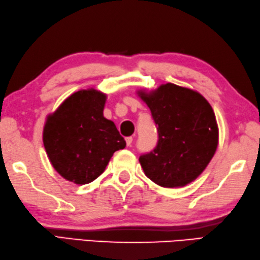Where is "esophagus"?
Masks as SVG:
<instances>
[{"label": "esophagus", "mask_w": 260, "mask_h": 260, "mask_svg": "<svg viewBox=\"0 0 260 260\" xmlns=\"http://www.w3.org/2000/svg\"><path fill=\"white\" fill-rule=\"evenodd\" d=\"M132 141H134V138H132V137L125 138V142H126V146H128V147H130L132 145Z\"/></svg>", "instance_id": "obj_1"}]
</instances>
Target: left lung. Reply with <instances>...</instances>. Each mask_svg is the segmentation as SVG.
<instances>
[{
    "label": "left lung",
    "mask_w": 260,
    "mask_h": 260,
    "mask_svg": "<svg viewBox=\"0 0 260 260\" xmlns=\"http://www.w3.org/2000/svg\"><path fill=\"white\" fill-rule=\"evenodd\" d=\"M158 131L152 151L141 155L146 176L162 187H182L203 173L214 156L219 129L210 103L200 93L172 83L138 92Z\"/></svg>",
    "instance_id": "obj_1"
}]
</instances>
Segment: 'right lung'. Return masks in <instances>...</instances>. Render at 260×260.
Segmentation results:
<instances>
[{
	"mask_svg": "<svg viewBox=\"0 0 260 260\" xmlns=\"http://www.w3.org/2000/svg\"><path fill=\"white\" fill-rule=\"evenodd\" d=\"M105 101L102 92L81 89L47 116L45 149L52 167L67 181L78 185L93 182L113 153L125 147L115 124L104 118Z\"/></svg>",
	"mask_w": 260,
	"mask_h": 260,
	"instance_id": "right-lung-1",
	"label": "right lung"
}]
</instances>
